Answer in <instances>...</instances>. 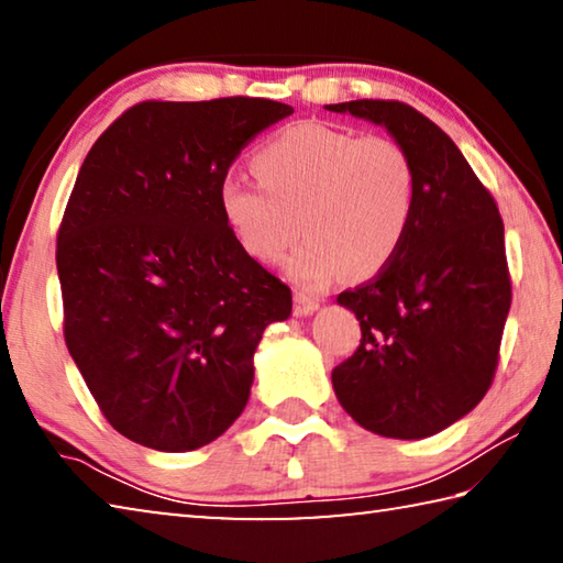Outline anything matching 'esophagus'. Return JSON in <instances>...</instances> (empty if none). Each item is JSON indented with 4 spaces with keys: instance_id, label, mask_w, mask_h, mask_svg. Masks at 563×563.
Here are the masks:
<instances>
[{
    "instance_id": "34e87169",
    "label": "esophagus",
    "mask_w": 563,
    "mask_h": 563,
    "mask_svg": "<svg viewBox=\"0 0 563 563\" xmlns=\"http://www.w3.org/2000/svg\"><path fill=\"white\" fill-rule=\"evenodd\" d=\"M318 308H320V300H318V298H312V295L302 292V290L295 292V305H292L295 316H298V318L312 316V312H316Z\"/></svg>"
}]
</instances>
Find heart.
Listing matches in <instances>:
<instances>
[{"mask_svg":"<svg viewBox=\"0 0 563 563\" xmlns=\"http://www.w3.org/2000/svg\"><path fill=\"white\" fill-rule=\"evenodd\" d=\"M251 166L261 187L228 178L218 190L225 223L261 263H278L302 231L288 271L305 285L375 275L412 225L417 170L395 139L298 123L255 151Z\"/></svg>","mask_w":563,"mask_h":563,"instance_id":"b5f03b06","label":"heart"}]
</instances>
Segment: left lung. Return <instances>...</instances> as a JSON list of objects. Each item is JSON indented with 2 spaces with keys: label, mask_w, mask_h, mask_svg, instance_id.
<instances>
[{
  "label": "left lung",
  "mask_w": 563,
  "mask_h": 563,
  "mask_svg": "<svg viewBox=\"0 0 563 563\" xmlns=\"http://www.w3.org/2000/svg\"><path fill=\"white\" fill-rule=\"evenodd\" d=\"M328 109L383 123L417 170L399 253L338 295L362 338L332 369V387L365 430L422 440L472 412L497 373L511 305L504 221L454 141L409 103L357 99Z\"/></svg>",
  "instance_id": "obj_1"
}]
</instances>
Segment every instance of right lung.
I'll return each mask as SVG.
<instances>
[{
  "label": "right lung",
  "mask_w": 563,
  "mask_h": 563,
  "mask_svg": "<svg viewBox=\"0 0 563 563\" xmlns=\"http://www.w3.org/2000/svg\"><path fill=\"white\" fill-rule=\"evenodd\" d=\"M292 107L141 101L84 158L56 233L64 340L113 430L158 452L221 437L292 292L228 228L218 190Z\"/></svg>",
  "instance_id": "obj_1"
}]
</instances>
